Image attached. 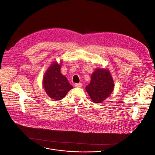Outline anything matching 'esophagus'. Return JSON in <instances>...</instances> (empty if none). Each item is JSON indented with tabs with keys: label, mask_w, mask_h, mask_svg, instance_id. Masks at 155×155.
Segmentation results:
<instances>
[{
	"label": "esophagus",
	"mask_w": 155,
	"mask_h": 155,
	"mask_svg": "<svg viewBox=\"0 0 155 155\" xmlns=\"http://www.w3.org/2000/svg\"><path fill=\"white\" fill-rule=\"evenodd\" d=\"M74 85L75 87H81L83 86L81 83H75Z\"/></svg>",
	"instance_id": "esophagus-1"
}]
</instances>
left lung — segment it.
<instances>
[{
	"label": "left lung",
	"instance_id": "8db88e82",
	"mask_svg": "<svg viewBox=\"0 0 155 155\" xmlns=\"http://www.w3.org/2000/svg\"><path fill=\"white\" fill-rule=\"evenodd\" d=\"M85 89L94 102L105 101L114 89V81L109 70L96 69L92 74L90 83Z\"/></svg>",
	"mask_w": 155,
	"mask_h": 155
}]
</instances>
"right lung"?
I'll use <instances>...</instances> for the list:
<instances>
[{
    "instance_id": "right-lung-1",
    "label": "right lung",
    "mask_w": 155,
    "mask_h": 155,
    "mask_svg": "<svg viewBox=\"0 0 155 155\" xmlns=\"http://www.w3.org/2000/svg\"><path fill=\"white\" fill-rule=\"evenodd\" d=\"M61 64L54 62L43 78V85L48 96L53 99H62L73 88L67 78L61 73Z\"/></svg>"
}]
</instances>
